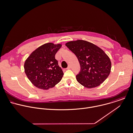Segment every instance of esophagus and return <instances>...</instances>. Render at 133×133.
I'll use <instances>...</instances> for the list:
<instances>
[{
	"label": "esophagus",
	"mask_w": 133,
	"mask_h": 133,
	"mask_svg": "<svg viewBox=\"0 0 133 133\" xmlns=\"http://www.w3.org/2000/svg\"><path fill=\"white\" fill-rule=\"evenodd\" d=\"M70 68H71V66H70V65H68V66L67 67V68L66 69L68 70V69H70Z\"/></svg>",
	"instance_id": "1"
}]
</instances>
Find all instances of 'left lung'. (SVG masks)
Here are the masks:
<instances>
[{
    "mask_svg": "<svg viewBox=\"0 0 133 133\" xmlns=\"http://www.w3.org/2000/svg\"><path fill=\"white\" fill-rule=\"evenodd\" d=\"M65 45L78 59L81 70L76 79L82 85L91 88L106 80L110 72L111 64L103 50L83 40L70 41Z\"/></svg>",
    "mask_w": 133,
    "mask_h": 133,
    "instance_id": "8db88e82",
    "label": "left lung"
}]
</instances>
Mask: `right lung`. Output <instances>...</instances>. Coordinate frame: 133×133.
<instances>
[{"instance_id":"add662e5","label":"right lung","mask_w":133,"mask_h":133,"mask_svg":"<svg viewBox=\"0 0 133 133\" xmlns=\"http://www.w3.org/2000/svg\"><path fill=\"white\" fill-rule=\"evenodd\" d=\"M61 44H45L30 55L24 64L28 78L36 87L47 90L58 83L64 75L55 55Z\"/></svg>"}]
</instances>
